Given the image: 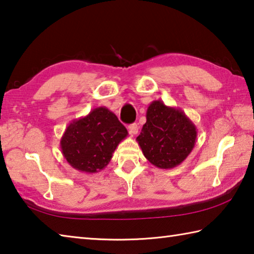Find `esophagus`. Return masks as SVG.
I'll return each instance as SVG.
<instances>
[{
  "instance_id": "obj_1",
  "label": "esophagus",
  "mask_w": 254,
  "mask_h": 254,
  "mask_svg": "<svg viewBox=\"0 0 254 254\" xmlns=\"http://www.w3.org/2000/svg\"><path fill=\"white\" fill-rule=\"evenodd\" d=\"M137 131H139V127H137V124L133 123L131 126H128V133H130L131 135H135Z\"/></svg>"
}]
</instances>
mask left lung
<instances>
[{
	"label": "left lung",
	"instance_id": "8db88e82",
	"mask_svg": "<svg viewBox=\"0 0 254 254\" xmlns=\"http://www.w3.org/2000/svg\"><path fill=\"white\" fill-rule=\"evenodd\" d=\"M196 135L194 123L181 109L156 100L146 110V122L136 141L143 155L154 167L173 169L191 153Z\"/></svg>",
	"mask_w": 254,
	"mask_h": 254
}]
</instances>
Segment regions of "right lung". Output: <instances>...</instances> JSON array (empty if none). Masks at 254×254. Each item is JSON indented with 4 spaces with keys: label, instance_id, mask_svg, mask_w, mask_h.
<instances>
[{
    "label": "right lung",
    "instance_id": "add662e5",
    "mask_svg": "<svg viewBox=\"0 0 254 254\" xmlns=\"http://www.w3.org/2000/svg\"><path fill=\"white\" fill-rule=\"evenodd\" d=\"M126 127L108 108L100 107L68 124L60 141L64 159L73 169L96 173L111 161L120 142L127 136Z\"/></svg>",
    "mask_w": 254,
    "mask_h": 254
}]
</instances>
